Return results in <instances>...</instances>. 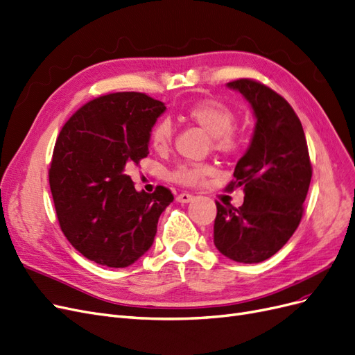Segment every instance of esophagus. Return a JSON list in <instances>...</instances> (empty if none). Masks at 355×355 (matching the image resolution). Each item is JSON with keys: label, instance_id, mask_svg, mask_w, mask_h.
Instances as JSON below:
<instances>
[{"label": "esophagus", "instance_id": "esophagus-1", "mask_svg": "<svg viewBox=\"0 0 355 355\" xmlns=\"http://www.w3.org/2000/svg\"><path fill=\"white\" fill-rule=\"evenodd\" d=\"M191 200H193V194H190V193H180L177 196V202L178 203H189Z\"/></svg>", "mask_w": 355, "mask_h": 355}]
</instances>
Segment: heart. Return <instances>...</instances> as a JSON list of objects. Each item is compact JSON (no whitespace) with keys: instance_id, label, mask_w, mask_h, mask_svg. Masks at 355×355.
Here are the masks:
<instances>
[{"instance_id":"obj_1","label":"heart","mask_w":355,"mask_h":355,"mask_svg":"<svg viewBox=\"0 0 355 355\" xmlns=\"http://www.w3.org/2000/svg\"><path fill=\"white\" fill-rule=\"evenodd\" d=\"M182 115L190 123L207 131L209 136H211V144L214 150L225 156H231L241 149V135L234 127L235 112L228 105L214 99H203L189 105ZM173 137L174 130L171 123L168 120L157 121L150 130V146L157 153H165L171 148ZM212 173L214 166L211 164L187 162L177 166L171 173V178L181 186L193 187L202 184L206 177L211 175Z\"/></svg>"}]
</instances>
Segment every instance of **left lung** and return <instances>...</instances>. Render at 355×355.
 Instances as JSON below:
<instances>
[{"label": "left lung", "mask_w": 355, "mask_h": 355, "mask_svg": "<svg viewBox=\"0 0 355 355\" xmlns=\"http://www.w3.org/2000/svg\"><path fill=\"white\" fill-rule=\"evenodd\" d=\"M228 87L250 102L257 123L227 186L243 187L244 203L216 202L214 243L231 260L259 263L279 252L298 228L313 168L303 125L290 103L253 78H237Z\"/></svg>", "instance_id": "obj_1"}]
</instances>
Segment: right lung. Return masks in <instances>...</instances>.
<instances>
[{"label":"right lung","instance_id":"1","mask_svg":"<svg viewBox=\"0 0 355 355\" xmlns=\"http://www.w3.org/2000/svg\"><path fill=\"white\" fill-rule=\"evenodd\" d=\"M165 105L140 92L102 95L77 110L52 152L49 187L58 224L78 253L125 268L146 253L157 219L174 200L169 189L137 191L130 165L149 155V136Z\"/></svg>","mask_w":355,"mask_h":355}]
</instances>
